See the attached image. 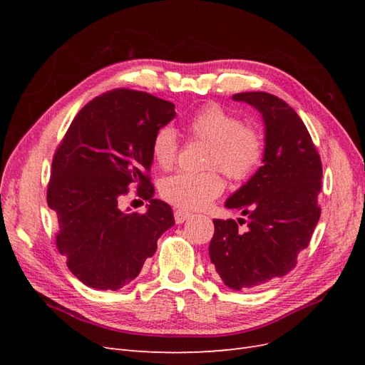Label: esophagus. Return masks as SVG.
Masks as SVG:
<instances>
[{
	"mask_svg": "<svg viewBox=\"0 0 365 365\" xmlns=\"http://www.w3.org/2000/svg\"><path fill=\"white\" fill-rule=\"evenodd\" d=\"M190 212H185V210H175L173 213V217H175V222L176 224H182L184 220H187L190 217Z\"/></svg>",
	"mask_w": 365,
	"mask_h": 365,
	"instance_id": "obj_1",
	"label": "esophagus"
}]
</instances>
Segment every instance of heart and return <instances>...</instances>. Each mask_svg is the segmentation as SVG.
<instances>
[{"label":"heart","mask_w":365,"mask_h":365,"mask_svg":"<svg viewBox=\"0 0 365 365\" xmlns=\"http://www.w3.org/2000/svg\"><path fill=\"white\" fill-rule=\"evenodd\" d=\"M187 135L210 143L205 172H178L163 180L160 193L165 201L185 210L204 208L224 192L225 182H244L259 169L264 153L260 132L219 103H207L185 121ZM180 141L170 126H163L153 137L152 157L163 170L173 168ZM220 170L217 171V169Z\"/></svg>","instance_id":"b5f03b06"}]
</instances>
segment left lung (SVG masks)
<instances>
[{
	"mask_svg": "<svg viewBox=\"0 0 365 365\" xmlns=\"http://www.w3.org/2000/svg\"><path fill=\"white\" fill-rule=\"evenodd\" d=\"M263 115V165L225 202L248 220L213 219L210 260L231 289L267 286L292 271L322 215V158L303 120L277 96L237 93ZM249 224L245 230L240 225Z\"/></svg>",
	"mask_w": 365,
	"mask_h": 365,
	"instance_id": "1",
	"label": "left lung"
}]
</instances>
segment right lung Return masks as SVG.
Instances as JSON below:
<instances>
[{
    "instance_id": "1",
    "label": "right lung",
    "mask_w": 365,
    "mask_h": 365,
    "mask_svg": "<svg viewBox=\"0 0 365 365\" xmlns=\"http://www.w3.org/2000/svg\"><path fill=\"white\" fill-rule=\"evenodd\" d=\"M175 105L117 88L88 102L54 152L47 204L56 216V247L90 288L115 291L134 280L173 224L169 204L153 200L152 141L175 117ZM130 186L151 205L146 214L118 208Z\"/></svg>"
}]
</instances>
